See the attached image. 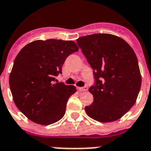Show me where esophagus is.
<instances>
[{
    "label": "esophagus",
    "instance_id": "1",
    "mask_svg": "<svg viewBox=\"0 0 151 151\" xmlns=\"http://www.w3.org/2000/svg\"><path fill=\"white\" fill-rule=\"evenodd\" d=\"M77 89H78L79 91H86L88 87H87V86H83V87H78Z\"/></svg>",
    "mask_w": 151,
    "mask_h": 151
}]
</instances>
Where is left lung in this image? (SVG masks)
Wrapping results in <instances>:
<instances>
[{"mask_svg":"<svg viewBox=\"0 0 151 151\" xmlns=\"http://www.w3.org/2000/svg\"><path fill=\"white\" fill-rule=\"evenodd\" d=\"M76 43L94 72V83L89 89L94 101L85 107L86 113L100 122L120 119L134 106L141 86L134 50L110 34L80 37Z\"/></svg>","mask_w":151,"mask_h":151,"instance_id":"left-lung-1","label":"left lung"}]
</instances>
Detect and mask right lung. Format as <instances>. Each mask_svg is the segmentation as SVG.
Wrapping results in <instances>:
<instances>
[{"instance_id": "obj_1", "label": "right lung", "mask_w": 151, "mask_h": 151, "mask_svg": "<svg viewBox=\"0 0 151 151\" xmlns=\"http://www.w3.org/2000/svg\"><path fill=\"white\" fill-rule=\"evenodd\" d=\"M79 48L72 41L48 39L29 43L14 60L9 86L17 108L33 122L49 125L64 116L75 86L56 83L65 60Z\"/></svg>"}]
</instances>
